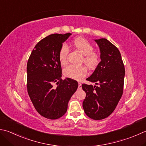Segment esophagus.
I'll use <instances>...</instances> for the list:
<instances>
[{
    "label": "esophagus",
    "mask_w": 146,
    "mask_h": 146,
    "mask_svg": "<svg viewBox=\"0 0 146 146\" xmlns=\"http://www.w3.org/2000/svg\"><path fill=\"white\" fill-rule=\"evenodd\" d=\"M78 89H82V84L81 83H78Z\"/></svg>",
    "instance_id": "34e87169"
}]
</instances>
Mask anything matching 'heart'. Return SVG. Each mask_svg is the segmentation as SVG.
Masks as SVG:
<instances>
[{"instance_id":"obj_1","label":"heart","mask_w":146,"mask_h":146,"mask_svg":"<svg viewBox=\"0 0 146 146\" xmlns=\"http://www.w3.org/2000/svg\"><path fill=\"white\" fill-rule=\"evenodd\" d=\"M73 46L78 50L82 55V62L89 68L93 70L99 64L101 58L98 52L94 51V46L86 38L78 37L73 42ZM69 53V48L66 45H61L59 51V60L62 66L66 65L68 63V55ZM87 70L84 66L70 65L64 70V75L71 79L80 80L87 75Z\"/></svg>"}]
</instances>
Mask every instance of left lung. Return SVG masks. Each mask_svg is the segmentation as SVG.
I'll list each match as a JSON object with an SVG mask.
<instances>
[{
    "label": "left lung",
    "mask_w": 146,
    "mask_h": 146,
    "mask_svg": "<svg viewBox=\"0 0 146 146\" xmlns=\"http://www.w3.org/2000/svg\"><path fill=\"white\" fill-rule=\"evenodd\" d=\"M95 41L101 51V61L87 80L99 85H82L86 93L83 108L89 118L99 120L109 116L120 100L125 71L121 54L115 45L106 38Z\"/></svg>",
    "instance_id": "1"
}]
</instances>
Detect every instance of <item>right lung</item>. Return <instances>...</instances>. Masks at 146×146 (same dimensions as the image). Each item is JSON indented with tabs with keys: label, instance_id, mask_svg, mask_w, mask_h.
Instances as JSON below:
<instances>
[{
	"label": "right lung",
	"instance_id": "obj_1",
	"mask_svg": "<svg viewBox=\"0 0 146 146\" xmlns=\"http://www.w3.org/2000/svg\"><path fill=\"white\" fill-rule=\"evenodd\" d=\"M71 35L55 33L45 37L37 43L28 60V95L37 112L47 119H56L64 115L78 86L75 80L61 78L59 51Z\"/></svg>",
	"mask_w": 146,
	"mask_h": 146
}]
</instances>
